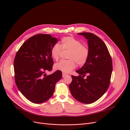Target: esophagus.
<instances>
[{"mask_svg":"<svg viewBox=\"0 0 130 130\" xmlns=\"http://www.w3.org/2000/svg\"><path fill=\"white\" fill-rule=\"evenodd\" d=\"M66 76H67V74H65V73H63V74H62V76H63V77H65Z\"/></svg>","mask_w":130,"mask_h":130,"instance_id":"34e87169","label":"esophagus"}]
</instances>
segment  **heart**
I'll use <instances>...</instances> for the list:
<instances>
[{
    "instance_id": "b5f03b06",
    "label": "heart",
    "mask_w": 130,
    "mask_h": 130,
    "mask_svg": "<svg viewBox=\"0 0 130 130\" xmlns=\"http://www.w3.org/2000/svg\"><path fill=\"white\" fill-rule=\"evenodd\" d=\"M69 51L68 60H62L54 65L56 70L65 73H70L75 69L76 63L78 65L86 63L90 55V50L87 46L82 44L80 41L71 36L64 37L61 40V45L55 44L51 50L52 57L57 60L63 50Z\"/></svg>"
}]
</instances>
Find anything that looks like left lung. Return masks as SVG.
<instances>
[{
	"label": "left lung",
	"mask_w": 130,
	"mask_h": 130,
	"mask_svg": "<svg viewBox=\"0 0 130 130\" xmlns=\"http://www.w3.org/2000/svg\"><path fill=\"white\" fill-rule=\"evenodd\" d=\"M88 40L90 55L86 63L72 76L69 85L72 96L84 104H90L101 98L110 84L112 61L107 48L100 38L91 32H80ZM86 79L84 77L86 75Z\"/></svg>",
	"instance_id": "8db88e82"
}]
</instances>
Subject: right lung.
<instances>
[{
	"label": "right lung",
	"instance_id": "1",
	"mask_svg": "<svg viewBox=\"0 0 130 130\" xmlns=\"http://www.w3.org/2000/svg\"><path fill=\"white\" fill-rule=\"evenodd\" d=\"M49 34H38L23 43L13 62L15 82L19 91L29 101L39 104L50 99L55 84L62 77L61 71L52 70L54 64L51 50L58 42Z\"/></svg>",
	"mask_w": 130,
	"mask_h": 130
}]
</instances>
